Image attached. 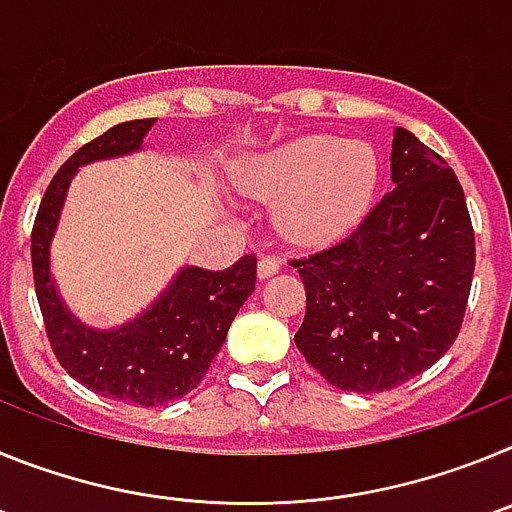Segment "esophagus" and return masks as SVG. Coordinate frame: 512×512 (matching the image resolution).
<instances>
[{
  "mask_svg": "<svg viewBox=\"0 0 512 512\" xmlns=\"http://www.w3.org/2000/svg\"><path fill=\"white\" fill-rule=\"evenodd\" d=\"M279 269H282V261L274 259V256H264L259 261V279L274 277V274H279Z\"/></svg>",
  "mask_w": 512,
  "mask_h": 512,
  "instance_id": "34e87169",
  "label": "esophagus"
}]
</instances>
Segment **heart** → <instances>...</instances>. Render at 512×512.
I'll list each match as a JSON object with an SVG mask.
<instances>
[{"label":"heart","instance_id":"b5f03b06","mask_svg":"<svg viewBox=\"0 0 512 512\" xmlns=\"http://www.w3.org/2000/svg\"><path fill=\"white\" fill-rule=\"evenodd\" d=\"M248 197L282 202L279 230L297 246H320L359 223L377 187L372 146L336 135H302L243 169Z\"/></svg>","mask_w":512,"mask_h":512}]
</instances>
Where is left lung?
<instances>
[{"label":"left lung","mask_w":512,"mask_h":512,"mask_svg":"<svg viewBox=\"0 0 512 512\" xmlns=\"http://www.w3.org/2000/svg\"><path fill=\"white\" fill-rule=\"evenodd\" d=\"M392 184L346 241L289 264L307 310L295 343L343 392H384L431 369L467 312L474 230L451 166L410 130L392 140Z\"/></svg>","instance_id":"obj_1"}]
</instances>
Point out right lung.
I'll return each mask as SVG.
<instances>
[{
	"instance_id": "1",
	"label": "right lung",
	"mask_w": 512,
	"mask_h": 512,
	"mask_svg": "<svg viewBox=\"0 0 512 512\" xmlns=\"http://www.w3.org/2000/svg\"><path fill=\"white\" fill-rule=\"evenodd\" d=\"M153 122H120L81 146L45 189L30 238L35 295L58 364L97 395L140 408L179 400L202 382L256 289V256L246 253L223 271L184 266L143 315L112 330L79 323L63 305L51 277V241L71 179L79 166L140 151Z\"/></svg>"
}]
</instances>
